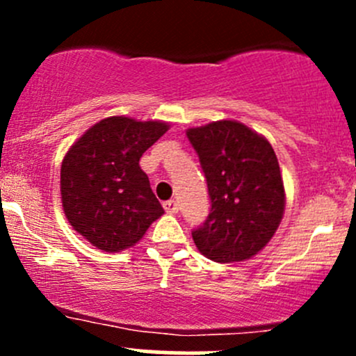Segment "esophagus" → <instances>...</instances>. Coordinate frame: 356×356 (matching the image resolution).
Segmentation results:
<instances>
[{
	"label": "esophagus",
	"instance_id": "1",
	"mask_svg": "<svg viewBox=\"0 0 356 356\" xmlns=\"http://www.w3.org/2000/svg\"><path fill=\"white\" fill-rule=\"evenodd\" d=\"M163 208H165V211H167V213H177V211H179V204H177V201H175V200L165 201Z\"/></svg>",
	"mask_w": 356,
	"mask_h": 356
}]
</instances>
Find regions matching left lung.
Masks as SVG:
<instances>
[{"instance_id":"left-lung-1","label":"left lung","mask_w":356,"mask_h":356,"mask_svg":"<svg viewBox=\"0 0 356 356\" xmlns=\"http://www.w3.org/2000/svg\"><path fill=\"white\" fill-rule=\"evenodd\" d=\"M186 134L211 201L207 220L193 231L196 248L218 264L254 257L284 215V182L270 143L236 120L211 122Z\"/></svg>"}]
</instances>
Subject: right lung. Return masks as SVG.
Here are the masks:
<instances>
[{
  "mask_svg": "<svg viewBox=\"0 0 356 356\" xmlns=\"http://www.w3.org/2000/svg\"><path fill=\"white\" fill-rule=\"evenodd\" d=\"M167 131L160 120L108 117L67 152L60 174L63 211L92 246L108 253L134 246L163 215L139 158Z\"/></svg>",
  "mask_w": 356,
  "mask_h": 356,
  "instance_id": "add662e5",
  "label": "right lung"
}]
</instances>
